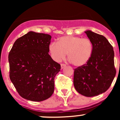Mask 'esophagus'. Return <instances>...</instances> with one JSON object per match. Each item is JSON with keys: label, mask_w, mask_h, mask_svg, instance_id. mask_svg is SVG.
Wrapping results in <instances>:
<instances>
[{"label": "esophagus", "mask_w": 120, "mask_h": 120, "mask_svg": "<svg viewBox=\"0 0 120 120\" xmlns=\"http://www.w3.org/2000/svg\"><path fill=\"white\" fill-rule=\"evenodd\" d=\"M66 67V64H61V69H63L64 68H65V67Z\"/></svg>", "instance_id": "obj_1"}]
</instances>
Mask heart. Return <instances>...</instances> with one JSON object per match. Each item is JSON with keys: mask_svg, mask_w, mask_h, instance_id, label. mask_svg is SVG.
I'll use <instances>...</instances> for the list:
<instances>
[{"mask_svg": "<svg viewBox=\"0 0 120 120\" xmlns=\"http://www.w3.org/2000/svg\"><path fill=\"white\" fill-rule=\"evenodd\" d=\"M52 58L56 61L64 59L67 53L71 63L75 67H82L90 60L93 52V45L89 38L65 35L52 42L49 46Z\"/></svg>", "mask_w": 120, "mask_h": 120, "instance_id": "obj_1", "label": "heart"}]
</instances>
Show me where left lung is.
<instances>
[{"label": "left lung", "instance_id": "1", "mask_svg": "<svg viewBox=\"0 0 120 120\" xmlns=\"http://www.w3.org/2000/svg\"><path fill=\"white\" fill-rule=\"evenodd\" d=\"M93 45L91 59L74 69L73 83L78 93L87 97L97 96L111 86L116 71L113 49L103 35L91 30L85 31Z\"/></svg>", "mask_w": 120, "mask_h": 120}]
</instances>
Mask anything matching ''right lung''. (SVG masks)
<instances>
[{"mask_svg":"<svg viewBox=\"0 0 120 120\" xmlns=\"http://www.w3.org/2000/svg\"><path fill=\"white\" fill-rule=\"evenodd\" d=\"M51 39L49 34L29 31L15 41L9 52V78L25 99L41 101L54 91L61 66L49 54Z\"/></svg>","mask_w":120,"mask_h":120,"instance_id":"1","label":"right lung"}]
</instances>
